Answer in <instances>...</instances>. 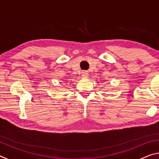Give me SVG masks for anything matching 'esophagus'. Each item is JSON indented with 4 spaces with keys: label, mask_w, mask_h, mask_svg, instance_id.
<instances>
[{
    "label": "esophagus",
    "mask_w": 159,
    "mask_h": 159,
    "mask_svg": "<svg viewBox=\"0 0 159 159\" xmlns=\"http://www.w3.org/2000/svg\"><path fill=\"white\" fill-rule=\"evenodd\" d=\"M81 76H82V77L83 78H87L88 77V73L86 71H82V74H81Z\"/></svg>",
    "instance_id": "34e87169"
}]
</instances>
